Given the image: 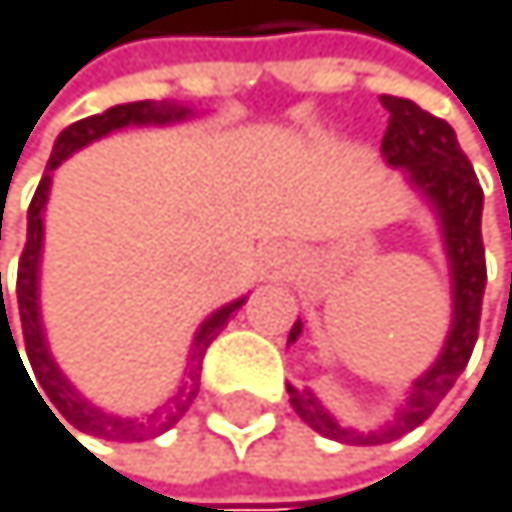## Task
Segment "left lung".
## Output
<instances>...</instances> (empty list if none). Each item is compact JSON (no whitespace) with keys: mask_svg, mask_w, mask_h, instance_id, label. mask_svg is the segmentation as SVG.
I'll return each mask as SVG.
<instances>
[{"mask_svg":"<svg viewBox=\"0 0 512 512\" xmlns=\"http://www.w3.org/2000/svg\"><path fill=\"white\" fill-rule=\"evenodd\" d=\"M388 108V130L382 136V155L392 167H407L413 186L420 189L441 217L445 230V248L454 273V323L448 345L432 370L413 382L407 404L398 410L395 423L379 432H354L332 420L317 404L311 392H298L289 385L292 407L301 420L326 438L345 441V445H385L404 432L416 429L445 398L457 376L466 370L469 354L479 339V317H482V295H485V245H482V186L476 170L463 155L457 133L448 120L423 111L410 99L382 96ZM301 335V320L292 326L289 342Z\"/></svg>","mask_w":512,"mask_h":512,"instance_id":"1","label":"left lung"}]
</instances>
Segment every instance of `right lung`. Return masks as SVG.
Wrapping results in <instances>:
<instances>
[{"label":"right lung","instance_id":"right-lung-1","mask_svg":"<svg viewBox=\"0 0 512 512\" xmlns=\"http://www.w3.org/2000/svg\"><path fill=\"white\" fill-rule=\"evenodd\" d=\"M189 111L186 108H177V105H149V102H127V105H114L102 114H92V117H83L77 124H71L67 130H61L55 149H52V158H49V167L43 173V180H39L36 192H33V201H30V211H27V242H24V251H21V264H18V286H15V295H18V314H21V332H24V348H27V360L33 367V376L39 385L47 392V397L53 401L52 407L64 416L67 423L74 429L86 432V435H96V438H111V441H142L149 435H161L167 432L173 423L183 420V413L189 410V404L195 401L198 395V373H201V360H205V351L208 345L217 339V332L223 329V323L230 320L233 311L245 304V298L233 301L220 307L214 317L205 320V326L198 329L195 335V345H192V357H189V376L186 382L180 385V392L167 401L164 410L152 413L149 420H120V416H111V413H102L99 407H92L89 401H83L67 379L58 373L55 360L49 357V348H46V339H43V326H39V304H36V270H39V248H43V208H46V198H49V170H55L67 155L83 149L86 142L99 139L111 130H120V127H130V124H167V120H180L186 117ZM2 295V292H0ZM2 339L8 342L11 354H18L15 360H21V351L15 345V335H11V326H8V314H5V301H2V317H0V351ZM24 367V360H21ZM27 373V370H24ZM30 379V373H27ZM46 397V398H47ZM42 398V396H39ZM45 398V399H46ZM43 399V404H45ZM55 416V413H52ZM58 420V416H55ZM61 423V420H58ZM64 426V423H61Z\"/></svg>","mask_w":512,"mask_h":512}]
</instances>
